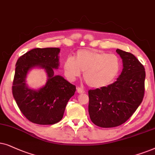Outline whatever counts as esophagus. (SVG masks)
<instances>
[{"label":"esophagus","mask_w":155,"mask_h":155,"mask_svg":"<svg viewBox=\"0 0 155 155\" xmlns=\"http://www.w3.org/2000/svg\"><path fill=\"white\" fill-rule=\"evenodd\" d=\"M76 91H77L78 94H84V93L85 92V91L84 90V88L78 87L77 88H76Z\"/></svg>","instance_id":"34e87169"}]
</instances>
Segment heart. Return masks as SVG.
Segmentation results:
<instances>
[{
  "label": "heart",
  "instance_id": "1",
  "mask_svg": "<svg viewBox=\"0 0 155 155\" xmlns=\"http://www.w3.org/2000/svg\"><path fill=\"white\" fill-rule=\"evenodd\" d=\"M64 75L70 81L84 78L91 87L101 88L108 86L118 75L120 62L116 55L95 49H81L74 59L68 57L64 62Z\"/></svg>",
  "mask_w": 155,
  "mask_h": 155
}]
</instances>
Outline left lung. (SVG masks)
Masks as SVG:
<instances>
[{
  "label": "left lung",
  "mask_w": 155,
  "mask_h": 155,
  "mask_svg": "<svg viewBox=\"0 0 155 155\" xmlns=\"http://www.w3.org/2000/svg\"><path fill=\"white\" fill-rule=\"evenodd\" d=\"M123 61V71L117 81L106 87L89 90L88 113L101 127H113L127 121L142 101L145 71L133 54L117 49Z\"/></svg>",
  "instance_id": "obj_1"
}]
</instances>
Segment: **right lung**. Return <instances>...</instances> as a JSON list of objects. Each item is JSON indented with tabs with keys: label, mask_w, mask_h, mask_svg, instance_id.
<instances>
[{
	"label": "right lung",
	"mask_w": 155,
	"mask_h": 155,
	"mask_svg": "<svg viewBox=\"0 0 155 155\" xmlns=\"http://www.w3.org/2000/svg\"><path fill=\"white\" fill-rule=\"evenodd\" d=\"M59 52L57 47L33 49L20 57L15 64L13 95L20 111L32 123H58L76 91L75 86L54 74L59 67ZM33 68L44 69L48 77L46 84L37 90L26 84L27 74Z\"/></svg>",
	"instance_id": "add662e5"
}]
</instances>
